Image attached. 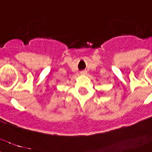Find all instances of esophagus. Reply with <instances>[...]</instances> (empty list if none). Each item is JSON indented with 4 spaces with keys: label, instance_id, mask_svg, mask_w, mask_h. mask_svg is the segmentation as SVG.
I'll return each mask as SVG.
<instances>
[{
    "label": "esophagus",
    "instance_id": "obj_1",
    "mask_svg": "<svg viewBox=\"0 0 152 152\" xmlns=\"http://www.w3.org/2000/svg\"><path fill=\"white\" fill-rule=\"evenodd\" d=\"M80 73H81V74L85 75V74H86V73H86V70H83V71H81V72H80Z\"/></svg>",
    "mask_w": 152,
    "mask_h": 152
}]
</instances>
